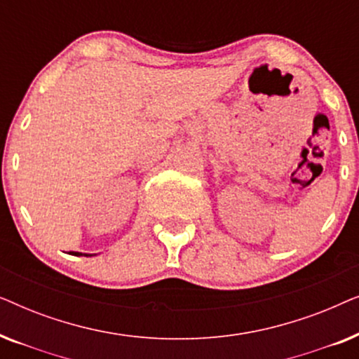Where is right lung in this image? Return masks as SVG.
I'll list each match as a JSON object with an SVG mask.
<instances>
[{"instance_id": "right-lung-1", "label": "right lung", "mask_w": 359, "mask_h": 359, "mask_svg": "<svg viewBox=\"0 0 359 359\" xmlns=\"http://www.w3.org/2000/svg\"><path fill=\"white\" fill-rule=\"evenodd\" d=\"M72 255H75V257H83V255H85V257H93V255H88V253H80V252H70Z\"/></svg>"}]
</instances>
